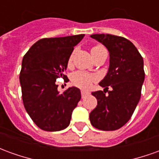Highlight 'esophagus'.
Wrapping results in <instances>:
<instances>
[{
    "instance_id": "obj_1",
    "label": "esophagus",
    "mask_w": 159,
    "mask_h": 159,
    "mask_svg": "<svg viewBox=\"0 0 159 159\" xmlns=\"http://www.w3.org/2000/svg\"><path fill=\"white\" fill-rule=\"evenodd\" d=\"M81 93H82V97H83V98H84V97L86 96V95H89V92H87V91L82 90Z\"/></svg>"
}]
</instances>
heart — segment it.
<instances>
[{"label":"heart","mask_w":159,"mask_h":159,"mask_svg":"<svg viewBox=\"0 0 159 159\" xmlns=\"http://www.w3.org/2000/svg\"><path fill=\"white\" fill-rule=\"evenodd\" d=\"M102 48H105L102 45H100V44L94 45L91 48V52L93 54V53H94L95 52ZM73 55H74V52H72L70 54V56L69 60H68V66L71 65ZM95 80H96V76H93V75H91V74H89V73L84 72V71H76V72L73 73V75L71 76V83L75 86L81 88V89H83L89 88L92 83L94 82Z\"/></svg>","instance_id":"b5f03b06"}]
</instances>
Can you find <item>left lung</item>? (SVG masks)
<instances>
[{"label": "left lung", "mask_w": 159, "mask_h": 159, "mask_svg": "<svg viewBox=\"0 0 159 159\" xmlns=\"http://www.w3.org/2000/svg\"><path fill=\"white\" fill-rule=\"evenodd\" d=\"M90 36L101 42L110 53L108 72L99 83L105 89L92 93L97 107L90 112V123L100 130L118 129L132 117L140 99L145 79L143 59L135 46L124 37L110 34Z\"/></svg>", "instance_id": "left-lung-1"}]
</instances>
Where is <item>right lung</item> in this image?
Masks as SVG:
<instances>
[{
  "mask_svg": "<svg viewBox=\"0 0 159 159\" xmlns=\"http://www.w3.org/2000/svg\"><path fill=\"white\" fill-rule=\"evenodd\" d=\"M84 37L76 36L43 38L24 56L19 82L23 103L36 126L59 131L69 126L73 110L81 100L79 89L71 87L59 93L56 80L63 77L74 47Z\"/></svg>",
  "mask_w": 159,
  "mask_h": 159,
  "instance_id": "right-lung-1",
  "label": "right lung"
}]
</instances>
